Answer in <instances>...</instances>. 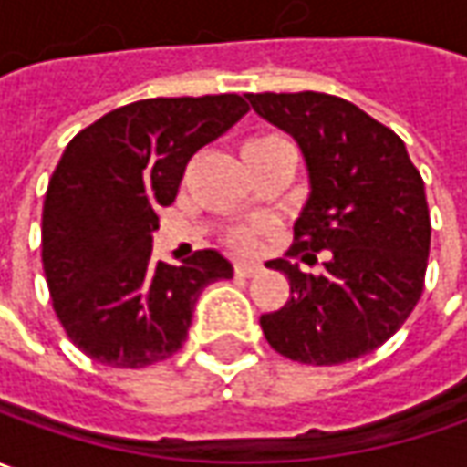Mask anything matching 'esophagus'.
Wrapping results in <instances>:
<instances>
[{
  "label": "esophagus",
  "mask_w": 467,
  "mask_h": 467,
  "mask_svg": "<svg viewBox=\"0 0 467 467\" xmlns=\"http://www.w3.org/2000/svg\"><path fill=\"white\" fill-rule=\"evenodd\" d=\"M233 271L237 276H255V274L261 271V265L250 264V261H237V264L233 265Z\"/></svg>",
  "instance_id": "obj_1"
}]
</instances>
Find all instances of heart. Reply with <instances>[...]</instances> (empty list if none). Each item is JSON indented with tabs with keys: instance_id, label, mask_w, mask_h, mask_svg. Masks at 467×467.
I'll return each mask as SVG.
<instances>
[{
	"instance_id": "b5f03b06",
	"label": "heart",
	"mask_w": 467,
	"mask_h": 467,
	"mask_svg": "<svg viewBox=\"0 0 467 467\" xmlns=\"http://www.w3.org/2000/svg\"><path fill=\"white\" fill-rule=\"evenodd\" d=\"M279 144H286V141L279 137L248 139V141H245V147H243V154L264 152V150L279 147ZM224 243H227V248L237 250V253H248V250H253L255 245H258V234L253 233V230H233V233L224 234Z\"/></svg>"
}]
</instances>
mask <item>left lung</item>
Segmentation results:
<instances>
[{
    "label": "left lung",
    "mask_w": 467,
    "mask_h": 467,
    "mask_svg": "<svg viewBox=\"0 0 467 467\" xmlns=\"http://www.w3.org/2000/svg\"><path fill=\"white\" fill-rule=\"evenodd\" d=\"M265 121L297 139L313 196L295 224L292 250L268 261L289 299L261 315L274 351L299 364L354 362L400 328L424 292L431 222L424 181L403 139L359 105L326 92H250ZM320 277L295 260L317 263Z\"/></svg>",
    "instance_id": "left-lung-1"
}]
</instances>
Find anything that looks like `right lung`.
Listing matches in <instances>:
<instances>
[{"instance_id": "1", "label": "right lung", "mask_w": 467, "mask_h": 467, "mask_svg": "<svg viewBox=\"0 0 467 467\" xmlns=\"http://www.w3.org/2000/svg\"><path fill=\"white\" fill-rule=\"evenodd\" d=\"M248 110L234 92L150 98L67 144L43 202L41 255L58 323L89 359L119 369L165 362L185 344L203 286L233 276L217 250L183 265L154 261L152 233L188 160Z\"/></svg>"}]
</instances>
